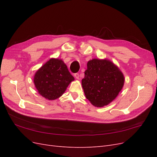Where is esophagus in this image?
Segmentation results:
<instances>
[{
  "instance_id": "obj_1",
  "label": "esophagus",
  "mask_w": 157,
  "mask_h": 157,
  "mask_svg": "<svg viewBox=\"0 0 157 157\" xmlns=\"http://www.w3.org/2000/svg\"><path fill=\"white\" fill-rule=\"evenodd\" d=\"M74 76H75V77L77 78V79H78V80L79 79V74L78 73H75Z\"/></svg>"
}]
</instances>
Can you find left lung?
Here are the masks:
<instances>
[{"label":"left lung","instance_id":"obj_1","mask_svg":"<svg viewBox=\"0 0 157 157\" xmlns=\"http://www.w3.org/2000/svg\"><path fill=\"white\" fill-rule=\"evenodd\" d=\"M124 84V75L111 61L94 58L88 61L82 86L85 96L93 105H109L117 97Z\"/></svg>","mask_w":157,"mask_h":157}]
</instances>
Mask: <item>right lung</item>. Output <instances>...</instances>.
<instances>
[{
  "label": "right lung",
  "mask_w": 157,
  "mask_h": 157,
  "mask_svg": "<svg viewBox=\"0 0 157 157\" xmlns=\"http://www.w3.org/2000/svg\"><path fill=\"white\" fill-rule=\"evenodd\" d=\"M74 80L62 59L51 58L36 71L33 82L40 96L54 100L62 96Z\"/></svg>",
  "instance_id": "add662e5"
}]
</instances>
